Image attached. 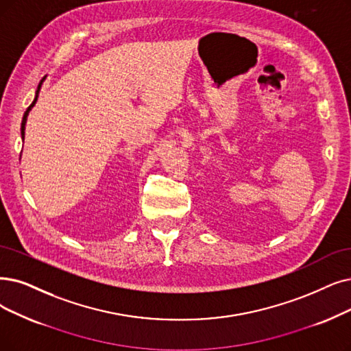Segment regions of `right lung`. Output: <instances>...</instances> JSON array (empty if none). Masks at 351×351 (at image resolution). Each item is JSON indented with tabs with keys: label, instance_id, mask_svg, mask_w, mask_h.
Returning <instances> with one entry per match:
<instances>
[{
	"label": "right lung",
	"instance_id": "obj_1",
	"mask_svg": "<svg viewBox=\"0 0 351 351\" xmlns=\"http://www.w3.org/2000/svg\"><path fill=\"white\" fill-rule=\"evenodd\" d=\"M45 79V77H43ZM43 79L40 80V83H38V88H37V90H36V97H34V101H33V104L27 108V110L24 112V117H23V121H21V136H23V139H24V130H25V121H27V117H29V112H30V109L34 106V104L37 102V97H38V92H40V86H41V83H43Z\"/></svg>",
	"mask_w": 351,
	"mask_h": 351
}]
</instances>
